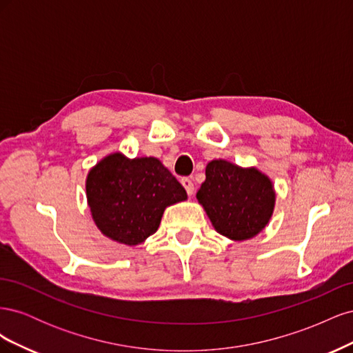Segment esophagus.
<instances>
[{
    "label": "esophagus",
    "mask_w": 353,
    "mask_h": 353,
    "mask_svg": "<svg viewBox=\"0 0 353 353\" xmlns=\"http://www.w3.org/2000/svg\"><path fill=\"white\" fill-rule=\"evenodd\" d=\"M181 184L184 185V188H185L188 196H193V193H194V184H193V181H191L190 178H183V179H181Z\"/></svg>",
    "instance_id": "34e87169"
}]
</instances>
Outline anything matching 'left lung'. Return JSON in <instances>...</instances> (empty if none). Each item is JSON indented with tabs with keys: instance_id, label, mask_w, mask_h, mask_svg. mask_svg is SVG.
<instances>
[{
	"instance_id": "obj_1",
	"label": "left lung",
	"mask_w": 353,
	"mask_h": 353,
	"mask_svg": "<svg viewBox=\"0 0 353 353\" xmlns=\"http://www.w3.org/2000/svg\"><path fill=\"white\" fill-rule=\"evenodd\" d=\"M222 236L243 241L268 225L275 205L271 179L256 168H240L227 160H212L206 179L196 194Z\"/></svg>"
}]
</instances>
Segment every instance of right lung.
I'll list each match as a JSON object with an SVG mask.
<instances>
[{
	"instance_id": "add662e5",
	"label": "right lung",
	"mask_w": 353,
	"mask_h": 353,
	"mask_svg": "<svg viewBox=\"0 0 353 353\" xmlns=\"http://www.w3.org/2000/svg\"><path fill=\"white\" fill-rule=\"evenodd\" d=\"M87 200L95 225L113 241L137 245L154 234L168 206L187 200L176 178L156 157L112 153L87 176Z\"/></svg>"
}]
</instances>
